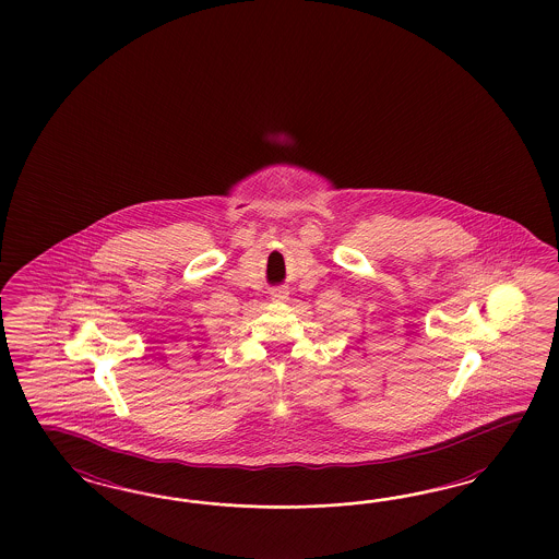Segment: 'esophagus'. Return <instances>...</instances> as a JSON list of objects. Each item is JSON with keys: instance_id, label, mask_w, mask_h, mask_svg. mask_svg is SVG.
Segmentation results:
<instances>
[{"instance_id": "obj_1", "label": "esophagus", "mask_w": 559, "mask_h": 559, "mask_svg": "<svg viewBox=\"0 0 559 559\" xmlns=\"http://www.w3.org/2000/svg\"><path fill=\"white\" fill-rule=\"evenodd\" d=\"M271 299L274 304H285V301H288L287 288H274L271 293Z\"/></svg>"}]
</instances>
